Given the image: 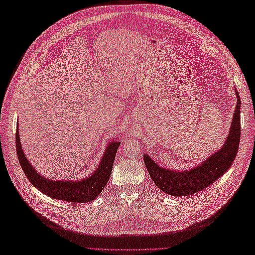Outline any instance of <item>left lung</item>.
Segmentation results:
<instances>
[{"instance_id": "8db88e82", "label": "left lung", "mask_w": 255, "mask_h": 255, "mask_svg": "<svg viewBox=\"0 0 255 255\" xmlns=\"http://www.w3.org/2000/svg\"><path fill=\"white\" fill-rule=\"evenodd\" d=\"M236 95L237 106L226 141L220 150L211 154L202 163L187 170L174 171L158 165L155 161L144 153L143 160L145 167L155 185L162 192L171 196H188L202 192L210 184L217 181L220 176H223L231 166L239 149L241 134V101L238 91H236Z\"/></svg>"}]
</instances>
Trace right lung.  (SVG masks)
I'll list each match as a JSON object with an SVG mask.
<instances>
[{"mask_svg":"<svg viewBox=\"0 0 255 255\" xmlns=\"http://www.w3.org/2000/svg\"><path fill=\"white\" fill-rule=\"evenodd\" d=\"M16 130H17L15 136L16 151H17V158L19 160L21 169H23L25 175L32 185L49 197L64 200V202L89 203L99 196L108 180H110L114 160H115L117 149L121 144V142H118L117 140H112L108 143L100 162V165L90 176L81 181H55L42 177L34 169L31 163H29V161L27 160L24 154L23 149H21L18 124Z\"/></svg>","mask_w":255,"mask_h":255,"instance_id":"add662e5","label":"right lung"}]
</instances>
